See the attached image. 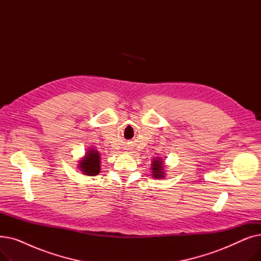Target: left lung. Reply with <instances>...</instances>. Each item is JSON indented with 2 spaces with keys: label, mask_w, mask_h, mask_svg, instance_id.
<instances>
[{
  "label": "left lung",
  "mask_w": 261,
  "mask_h": 261,
  "mask_svg": "<svg viewBox=\"0 0 261 261\" xmlns=\"http://www.w3.org/2000/svg\"><path fill=\"white\" fill-rule=\"evenodd\" d=\"M151 170H152V176L155 177V179H162V177H164L165 172H164V162L162 159L156 158L152 161Z\"/></svg>",
  "instance_id": "8db88e82"
}]
</instances>
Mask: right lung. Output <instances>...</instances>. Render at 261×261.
Instances as JSON below:
<instances>
[{
	"mask_svg": "<svg viewBox=\"0 0 261 261\" xmlns=\"http://www.w3.org/2000/svg\"><path fill=\"white\" fill-rule=\"evenodd\" d=\"M79 169L86 175H97L100 172V156L99 152L94 149H90L86 152L78 164Z\"/></svg>",
	"mask_w": 261,
	"mask_h": 261,
	"instance_id": "obj_1",
	"label": "right lung"
}]
</instances>
